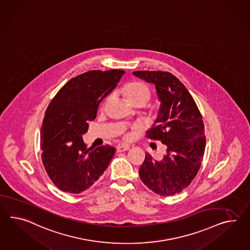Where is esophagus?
<instances>
[{
  "instance_id": "esophagus-1",
  "label": "esophagus",
  "mask_w": 250,
  "mask_h": 250,
  "mask_svg": "<svg viewBox=\"0 0 250 250\" xmlns=\"http://www.w3.org/2000/svg\"><path fill=\"white\" fill-rule=\"evenodd\" d=\"M128 148H129V145H128V144H122V145L117 146V151L122 152V151H125V150H128Z\"/></svg>"
}]
</instances>
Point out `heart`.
<instances>
[{"label":"heart","instance_id":"obj_1","mask_svg":"<svg viewBox=\"0 0 250 250\" xmlns=\"http://www.w3.org/2000/svg\"><path fill=\"white\" fill-rule=\"evenodd\" d=\"M126 97L131 104L136 103H143L144 104L148 102L151 97V91L148 86L143 83H133L128 84L125 90Z\"/></svg>","mask_w":250,"mask_h":250}]
</instances>
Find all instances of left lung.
Wrapping results in <instances>:
<instances>
[{
	"instance_id": "8db88e82",
	"label": "left lung",
	"mask_w": 250,
	"mask_h": 250,
	"mask_svg": "<svg viewBox=\"0 0 250 250\" xmlns=\"http://www.w3.org/2000/svg\"><path fill=\"white\" fill-rule=\"evenodd\" d=\"M132 73L156 88L160 109L146 137L161 141L167 147L160 160L146 153L139 170L140 177L154 192L172 196L191 183L201 165L206 145L202 116L188 90L171 73L148 71Z\"/></svg>"
}]
</instances>
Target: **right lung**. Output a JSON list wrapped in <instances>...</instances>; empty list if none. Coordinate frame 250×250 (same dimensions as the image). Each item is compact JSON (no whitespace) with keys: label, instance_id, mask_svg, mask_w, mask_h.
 <instances>
[{"label":"right lung","instance_id":"right-lung-1","mask_svg":"<svg viewBox=\"0 0 250 250\" xmlns=\"http://www.w3.org/2000/svg\"><path fill=\"white\" fill-rule=\"evenodd\" d=\"M123 70L90 71L72 78L46 109L41 128L42 159L53 184L67 193L88 189L109 166L116 148L88 147L83 140L101 102L114 90Z\"/></svg>","mask_w":250,"mask_h":250}]
</instances>
